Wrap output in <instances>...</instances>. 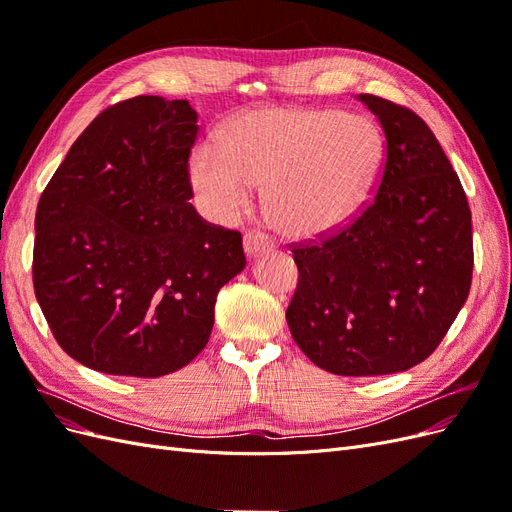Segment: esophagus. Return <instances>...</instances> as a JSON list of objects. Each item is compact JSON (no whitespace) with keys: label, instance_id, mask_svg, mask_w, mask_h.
Here are the masks:
<instances>
[{"label":"esophagus","instance_id":"1","mask_svg":"<svg viewBox=\"0 0 512 512\" xmlns=\"http://www.w3.org/2000/svg\"><path fill=\"white\" fill-rule=\"evenodd\" d=\"M243 247L247 256H258L262 252H271L273 241L267 235H262V232H250V235H245L243 239Z\"/></svg>","mask_w":512,"mask_h":512}]
</instances>
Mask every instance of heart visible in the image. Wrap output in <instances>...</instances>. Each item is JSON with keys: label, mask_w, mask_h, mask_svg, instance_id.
I'll return each instance as SVG.
<instances>
[{"label": "heart", "mask_w": 512, "mask_h": 512, "mask_svg": "<svg viewBox=\"0 0 512 512\" xmlns=\"http://www.w3.org/2000/svg\"><path fill=\"white\" fill-rule=\"evenodd\" d=\"M384 158L374 121L331 108H262L228 126L222 147L198 145L190 183L200 205L230 222L265 185L262 209L288 237L329 235L363 207Z\"/></svg>", "instance_id": "heart-1"}]
</instances>
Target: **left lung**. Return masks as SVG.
Here are the masks:
<instances>
[{
  "instance_id": "1",
  "label": "left lung",
  "mask_w": 512,
  "mask_h": 512,
  "mask_svg": "<svg viewBox=\"0 0 512 512\" xmlns=\"http://www.w3.org/2000/svg\"><path fill=\"white\" fill-rule=\"evenodd\" d=\"M386 153L371 203L331 237L292 250L286 309L297 346L337 376L406 371L438 348L472 284V213L427 123L378 96Z\"/></svg>"
}]
</instances>
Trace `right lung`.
<instances>
[{
    "label": "right lung",
    "mask_w": 512,
    "mask_h": 512,
    "mask_svg": "<svg viewBox=\"0 0 512 512\" xmlns=\"http://www.w3.org/2000/svg\"><path fill=\"white\" fill-rule=\"evenodd\" d=\"M196 111L136 96L76 138L36 211L34 290L74 361L158 378L209 342L220 288L243 271L241 232L188 203Z\"/></svg>",
    "instance_id": "add662e5"
}]
</instances>
